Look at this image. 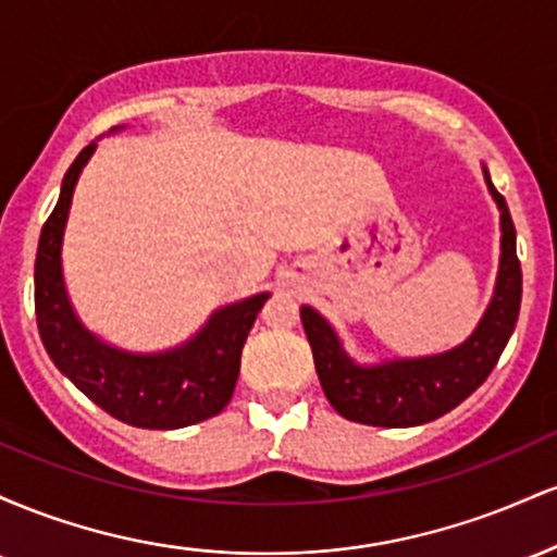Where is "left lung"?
<instances>
[{
	"label": "left lung",
	"instance_id": "left-lung-1",
	"mask_svg": "<svg viewBox=\"0 0 557 557\" xmlns=\"http://www.w3.org/2000/svg\"><path fill=\"white\" fill-rule=\"evenodd\" d=\"M487 185L500 207L503 257L495 298L474 335L458 348L430 359L393 361L374 369H361L343 354L335 332L304 306L300 322L314 354V367L324 395L337 413L369 426H417L440 419L469 398L487 380L497 359L513 335L521 309V261L516 257V227L508 203Z\"/></svg>",
	"mask_w": 557,
	"mask_h": 557
}]
</instances>
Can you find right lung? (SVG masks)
<instances>
[{"label":"right lung","mask_w":557,"mask_h":557,"mask_svg":"<svg viewBox=\"0 0 557 557\" xmlns=\"http://www.w3.org/2000/svg\"><path fill=\"white\" fill-rule=\"evenodd\" d=\"M96 144L75 157L62 181L60 201L38 238L34 300L44 348L62 374L114 419L140 430H181L216 417L233 398L240 350L270 293L227 306L183 348L159 356H127L83 330L67 304L60 246L67 209L83 164Z\"/></svg>","instance_id":"obj_1"}]
</instances>
